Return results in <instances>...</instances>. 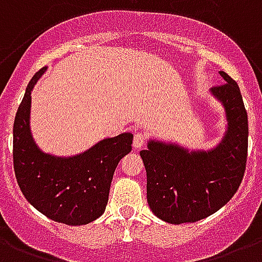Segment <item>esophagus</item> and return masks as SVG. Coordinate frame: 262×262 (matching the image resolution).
<instances>
[{
    "label": "esophagus",
    "mask_w": 262,
    "mask_h": 262,
    "mask_svg": "<svg viewBox=\"0 0 262 262\" xmlns=\"http://www.w3.org/2000/svg\"><path fill=\"white\" fill-rule=\"evenodd\" d=\"M147 142V135L143 133H137L135 134V137H134V147H142L144 143Z\"/></svg>",
    "instance_id": "34e87169"
}]
</instances>
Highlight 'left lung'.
<instances>
[{
    "mask_svg": "<svg viewBox=\"0 0 262 262\" xmlns=\"http://www.w3.org/2000/svg\"><path fill=\"white\" fill-rule=\"evenodd\" d=\"M225 83L211 91L226 108L229 129L212 151L188 152L177 146L150 142L142 150L147 174V202L162 221L193 223L230 202L244 179L248 161V114L239 88L221 72Z\"/></svg>",
    "mask_w": 262,
    "mask_h": 262,
    "instance_id": "1",
    "label": "left lung"
}]
</instances>
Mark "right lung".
Returning a JSON list of instances; mask_svg holds the SVG:
<instances>
[{
	"label": "right lung",
	"instance_id": "obj_1",
	"mask_svg": "<svg viewBox=\"0 0 262 262\" xmlns=\"http://www.w3.org/2000/svg\"><path fill=\"white\" fill-rule=\"evenodd\" d=\"M45 70L32 77L14 118V174L25 199L41 214L64 225H86L105 211L115 169L131 151L134 135L104 139L73 158L41 152L29 133V108L31 91Z\"/></svg>",
	"mask_w": 262,
	"mask_h": 262
}]
</instances>
